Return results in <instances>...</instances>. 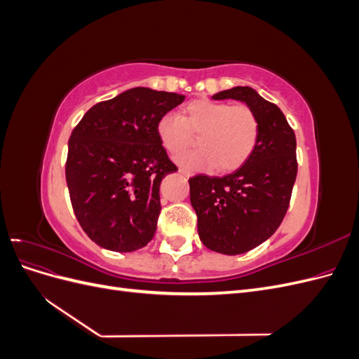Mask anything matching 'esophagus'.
<instances>
[{
	"mask_svg": "<svg viewBox=\"0 0 359 359\" xmlns=\"http://www.w3.org/2000/svg\"><path fill=\"white\" fill-rule=\"evenodd\" d=\"M180 173H182V175H186V177L191 175V172L189 169H186V168H180Z\"/></svg>",
	"mask_w": 359,
	"mask_h": 359,
	"instance_id": "1",
	"label": "esophagus"
}]
</instances>
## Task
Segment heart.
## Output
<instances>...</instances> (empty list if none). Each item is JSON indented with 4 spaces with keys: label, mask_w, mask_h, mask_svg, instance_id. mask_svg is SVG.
<instances>
[{
    "label": "heart",
    "mask_w": 359,
    "mask_h": 359,
    "mask_svg": "<svg viewBox=\"0 0 359 359\" xmlns=\"http://www.w3.org/2000/svg\"><path fill=\"white\" fill-rule=\"evenodd\" d=\"M259 133V118L248 106L208 99L189 103L184 118L168 112L157 123L160 144L170 154H180L191 145L193 135H198L199 149L177 158L180 165L193 169L215 166L220 172H231L241 168L255 153Z\"/></svg>",
    "instance_id": "heart-1"
}]
</instances>
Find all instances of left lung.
Segmentation results:
<instances>
[{
	"instance_id": "obj_1",
	"label": "left lung",
	"mask_w": 359,
	"mask_h": 359,
	"mask_svg": "<svg viewBox=\"0 0 359 359\" xmlns=\"http://www.w3.org/2000/svg\"><path fill=\"white\" fill-rule=\"evenodd\" d=\"M214 100L244 102L259 118L255 153L224 177L199 173L189 180L203 245L223 255H241L266 241L283 222L297 180V139L278 107L250 86L220 91Z\"/></svg>"
}]
</instances>
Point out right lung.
Here are the masks:
<instances>
[{
	"label": "right lung",
	"mask_w": 359,
	"mask_h": 359,
	"mask_svg": "<svg viewBox=\"0 0 359 359\" xmlns=\"http://www.w3.org/2000/svg\"><path fill=\"white\" fill-rule=\"evenodd\" d=\"M186 95L127 90L94 104L69 139L66 180L83 232L112 252H135L156 233L160 182L178 170L157 136L158 119Z\"/></svg>",
	"instance_id": "add662e5"
}]
</instances>
